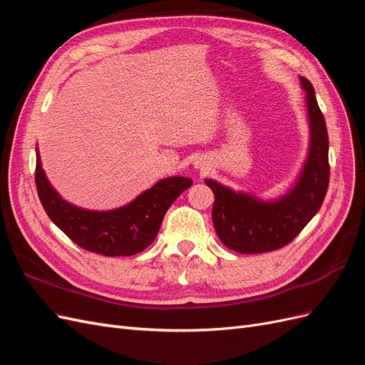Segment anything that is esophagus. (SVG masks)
<instances>
[{
	"label": "esophagus",
	"instance_id": "obj_1",
	"mask_svg": "<svg viewBox=\"0 0 365 365\" xmlns=\"http://www.w3.org/2000/svg\"><path fill=\"white\" fill-rule=\"evenodd\" d=\"M195 164H196V168H200V169H204V164H202V163H201L200 160H197V161H196Z\"/></svg>",
	"mask_w": 365,
	"mask_h": 365
}]
</instances>
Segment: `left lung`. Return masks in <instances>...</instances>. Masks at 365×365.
<instances>
[{"mask_svg":"<svg viewBox=\"0 0 365 365\" xmlns=\"http://www.w3.org/2000/svg\"><path fill=\"white\" fill-rule=\"evenodd\" d=\"M300 81L306 91L311 148L292 190L275 201H260L205 180L215 193L212 216L216 235L227 248L236 252H268L288 245L324 201L330 176L327 128L312 83L306 77H300Z\"/></svg>","mask_w":365,"mask_h":365,"instance_id":"8db88e82","label":"left lung"}]
</instances>
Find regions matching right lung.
Masks as SVG:
<instances>
[{"label":"right lung","instance_id":"add662e5","mask_svg":"<svg viewBox=\"0 0 365 365\" xmlns=\"http://www.w3.org/2000/svg\"><path fill=\"white\" fill-rule=\"evenodd\" d=\"M35 182L41 204L54 225L76 245L102 256H134L155 240L163 217L173 201L192 185L190 178H164L134 201L109 212L79 208L53 189L41 168L36 150Z\"/></svg>","mask_w":365,"mask_h":365}]
</instances>
